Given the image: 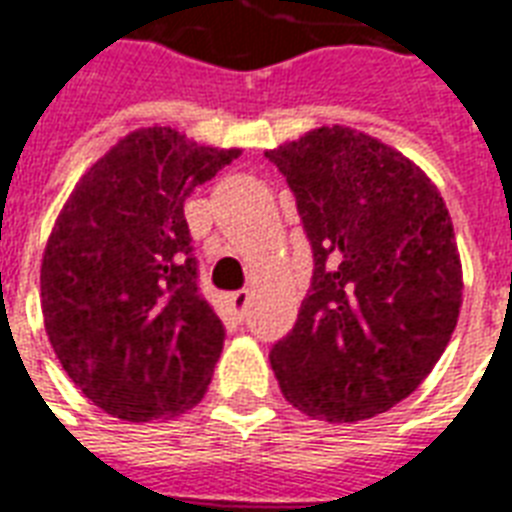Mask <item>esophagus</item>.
<instances>
[{
    "instance_id": "esophagus-1",
    "label": "esophagus",
    "mask_w": 512,
    "mask_h": 512,
    "mask_svg": "<svg viewBox=\"0 0 512 512\" xmlns=\"http://www.w3.org/2000/svg\"><path fill=\"white\" fill-rule=\"evenodd\" d=\"M249 298H252V292L249 290L233 292V295H230V306H233V311H236V314H244L249 306Z\"/></svg>"
}]
</instances>
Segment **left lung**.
I'll return each instance as SVG.
<instances>
[{
    "label": "left lung",
    "instance_id": "obj_1",
    "mask_svg": "<svg viewBox=\"0 0 512 512\" xmlns=\"http://www.w3.org/2000/svg\"><path fill=\"white\" fill-rule=\"evenodd\" d=\"M314 252L298 322L273 343L282 395L306 416L362 421L416 392L462 308V263L438 187L389 144L322 126L265 152Z\"/></svg>",
    "mask_w": 512,
    "mask_h": 512
}]
</instances>
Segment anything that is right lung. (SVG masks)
Returning a JSON list of instances; mask_svg holds the SVG:
<instances>
[{
	"label": "right lung",
	"instance_id": "add662e5",
	"mask_svg": "<svg viewBox=\"0 0 512 512\" xmlns=\"http://www.w3.org/2000/svg\"><path fill=\"white\" fill-rule=\"evenodd\" d=\"M239 155L139 128L58 214L39 271L45 330L66 376L109 416L169 419L212 381L225 327L198 290L185 201Z\"/></svg>",
	"mask_w": 512,
	"mask_h": 512
}]
</instances>
